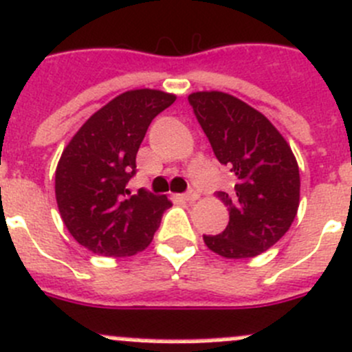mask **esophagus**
<instances>
[{"label":"esophagus","instance_id":"obj_1","mask_svg":"<svg viewBox=\"0 0 352 352\" xmlns=\"http://www.w3.org/2000/svg\"><path fill=\"white\" fill-rule=\"evenodd\" d=\"M198 196H199V195L195 191V189H189V191H187V192H184L182 198H184V201L192 203V201H196V199H198Z\"/></svg>","mask_w":352,"mask_h":352}]
</instances>
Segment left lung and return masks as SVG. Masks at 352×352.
I'll use <instances>...</instances> for the list:
<instances>
[{
  "instance_id": "1",
  "label": "left lung",
  "mask_w": 352,
  "mask_h": 352,
  "mask_svg": "<svg viewBox=\"0 0 352 352\" xmlns=\"http://www.w3.org/2000/svg\"><path fill=\"white\" fill-rule=\"evenodd\" d=\"M213 154L236 177L219 198L229 210L221 234H203L205 245L226 258H250L269 250L290 229L300 198L294 153L271 121L222 91L187 97Z\"/></svg>"
}]
</instances>
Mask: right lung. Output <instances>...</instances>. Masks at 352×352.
<instances>
[{
    "instance_id": "right-lung-1",
    "label": "right lung",
    "mask_w": 352,
    "mask_h": 352,
    "mask_svg": "<svg viewBox=\"0 0 352 352\" xmlns=\"http://www.w3.org/2000/svg\"><path fill=\"white\" fill-rule=\"evenodd\" d=\"M175 102L160 90H130L98 109L62 153L55 198L65 228L81 246L104 257L142 252L172 203L128 182L151 121Z\"/></svg>"
}]
</instances>
